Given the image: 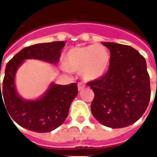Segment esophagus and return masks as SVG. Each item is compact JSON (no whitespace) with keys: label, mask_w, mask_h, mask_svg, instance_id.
I'll return each mask as SVG.
<instances>
[{"label":"esophagus","mask_w":157,"mask_h":157,"mask_svg":"<svg viewBox=\"0 0 157 157\" xmlns=\"http://www.w3.org/2000/svg\"><path fill=\"white\" fill-rule=\"evenodd\" d=\"M78 91L80 92V91H82L83 88H84V83H82V82H78Z\"/></svg>","instance_id":"obj_1"}]
</instances>
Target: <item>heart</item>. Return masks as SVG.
Listing matches in <instances>:
<instances>
[{
    "label": "heart",
    "instance_id": "obj_1",
    "mask_svg": "<svg viewBox=\"0 0 157 157\" xmlns=\"http://www.w3.org/2000/svg\"><path fill=\"white\" fill-rule=\"evenodd\" d=\"M109 64V51L101 44L72 48L64 57L65 68L72 72H80L82 78L88 82L104 76Z\"/></svg>",
    "mask_w": 157,
    "mask_h": 157
}]
</instances>
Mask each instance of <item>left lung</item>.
Instances as JSON below:
<instances>
[{"label": "left lung", "mask_w": 157, "mask_h": 157, "mask_svg": "<svg viewBox=\"0 0 157 157\" xmlns=\"http://www.w3.org/2000/svg\"><path fill=\"white\" fill-rule=\"evenodd\" d=\"M102 44L110 52V64L104 76L87 82L94 93L91 110L102 125L125 128L138 121L148 106L151 91L147 63L129 46Z\"/></svg>", "instance_id": "obj_1"}]
</instances>
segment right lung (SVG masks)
<instances>
[{
	"instance_id": "obj_1",
	"label": "right lung",
	"mask_w": 157,
	"mask_h": 157,
	"mask_svg": "<svg viewBox=\"0 0 157 157\" xmlns=\"http://www.w3.org/2000/svg\"><path fill=\"white\" fill-rule=\"evenodd\" d=\"M64 45V41H55L27 47L16 54L6 65L2 91L0 83V106L1 102L3 103L12 118L10 120L22 128L37 133L50 132L61 126L67 118L70 105L78 94L76 83H51L42 97L32 101L22 99L15 87L16 72L26 59L57 64Z\"/></svg>"
}]
</instances>
